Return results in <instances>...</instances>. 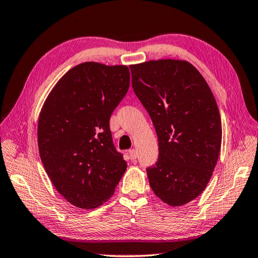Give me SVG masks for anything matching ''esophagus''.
<instances>
[{"instance_id": "34e87169", "label": "esophagus", "mask_w": 258, "mask_h": 258, "mask_svg": "<svg viewBox=\"0 0 258 258\" xmlns=\"http://www.w3.org/2000/svg\"><path fill=\"white\" fill-rule=\"evenodd\" d=\"M127 153H128V155H130V159H131V160H133V161H134L136 158H138V152H136V150H135V149L130 150Z\"/></svg>"}]
</instances>
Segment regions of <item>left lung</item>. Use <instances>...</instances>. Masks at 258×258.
Segmentation results:
<instances>
[{
    "label": "left lung",
    "instance_id": "8db88e82",
    "mask_svg": "<svg viewBox=\"0 0 258 258\" xmlns=\"http://www.w3.org/2000/svg\"><path fill=\"white\" fill-rule=\"evenodd\" d=\"M135 95L148 110L159 141V159L146 169L156 197L172 207L206 189L218 161L221 119L211 89L185 60L131 66Z\"/></svg>",
    "mask_w": 258,
    "mask_h": 258
}]
</instances>
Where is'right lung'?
I'll return each mask as SVG.
<instances>
[{
  "mask_svg": "<svg viewBox=\"0 0 258 258\" xmlns=\"http://www.w3.org/2000/svg\"><path fill=\"white\" fill-rule=\"evenodd\" d=\"M128 87L126 66L84 62L62 76L42 106L40 158L54 188L78 208L108 200L127 168L113 144L109 118Z\"/></svg>",
  "mask_w": 258,
  "mask_h": 258,
  "instance_id": "obj_1",
  "label": "right lung"
}]
</instances>
